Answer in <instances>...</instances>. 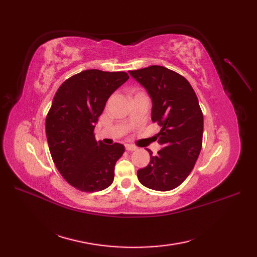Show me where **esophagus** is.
Wrapping results in <instances>:
<instances>
[{"mask_svg":"<svg viewBox=\"0 0 257 257\" xmlns=\"http://www.w3.org/2000/svg\"><path fill=\"white\" fill-rule=\"evenodd\" d=\"M125 149L127 151H136L137 150V147L133 146V145H130V144H126L125 145Z\"/></svg>","mask_w":257,"mask_h":257,"instance_id":"34e87169","label":"esophagus"}]
</instances>
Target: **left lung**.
<instances>
[{"label":"left lung","instance_id":"8db88e82","mask_svg":"<svg viewBox=\"0 0 257 257\" xmlns=\"http://www.w3.org/2000/svg\"><path fill=\"white\" fill-rule=\"evenodd\" d=\"M152 100L151 119L162 127L155 136L162 149L138 169V180L154 191L180 185L195 165L203 144L204 116L197 96L184 77L159 65L128 72Z\"/></svg>","mask_w":257,"mask_h":257}]
</instances>
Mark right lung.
Instances as JSON below:
<instances>
[{
  "label": "right lung",
  "mask_w": 257,
  "mask_h": 257,
  "mask_svg": "<svg viewBox=\"0 0 257 257\" xmlns=\"http://www.w3.org/2000/svg\"><path fill=\"white\" fill-rule=\"evenodd\" d=\"M130 78L124 72L87 69L58 89L46 119L51 158L60 174L77 190L97 192L109 186L124 146L96 142L98 116L107 99Z\"/></svg>",
  "instance_id": "right-lung-1"
}]
</instances>
